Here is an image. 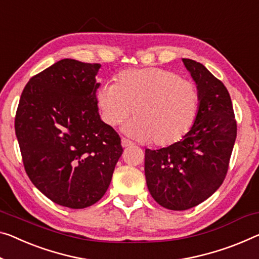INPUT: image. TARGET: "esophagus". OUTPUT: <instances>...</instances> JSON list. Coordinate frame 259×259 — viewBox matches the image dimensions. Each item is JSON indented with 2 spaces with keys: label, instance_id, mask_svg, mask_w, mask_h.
Segmentation results:
<instances>
[{
  "label": "esophagus",
  "instance_id": "esophagus-1",
  "mask_svg": "<svg viewBox=\"0 0 259 259\" xmlns=\"http://www.w3.org/2000/svg\"><path fill=\"white\" fill-rule=\"evenodd\" d=\"M121 146L124 147V148H126V147H131V146H133V142H132V141H130L128 139L122 138V139H121Z\"/></svg>",
  "mask_w": 259,
  "mask_h": 259
}]
</instances>
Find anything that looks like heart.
Wrapping results in <instances>:
<instances>
[{"label": "heart", "instance_id": "1", "mask_svg": "<svg viewBox=\"0 0 259 259\" xmlns=\"http://www.w3.org/2000/svg\"><path fill=\"white\" fill-rule=\"evenodd\" d=\"M200 101L196 83L157 67L126 69L113 85H103L96 94L99 114L107 126L122 124L132 112L134 119L125 132L157 147L172 146L188 135Z\"/></svg>", "mask_w": 259, "mask_h": 259}]
</instances>
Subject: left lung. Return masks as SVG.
<instances>
[{"label":"left lung","instance_id":"obj_1","mask_svg":"<svg viewBox=\"0 0 259 259\" xmlns=\"http://www.w3.org/2000/svg\"><path fill=\"white\" fill-rule=\"evenodd\" d=\"M200 91L196 124L180 142L145 150L147 186L155 201L172 210L192 208L224 183L237 134L229 93L194 60L183 59Z\"/></svg>","mask_w":259,"mask_h":259}]
</instances>
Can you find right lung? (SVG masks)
Returning a JSON list of instances; mask_svg holds the SVG:
<instances>
[{
	"label": "right lung",
	"instance_id": "add662e5",
	"mask_svg": "<svg viewBox=\"0 0 259 259\" xmlns=\"http://www.w3.org/2000/svg\"><path fill=\"white\" fill-rule=\"evenodd\" d=\"M99 63L63 59L30 78L15 117L24 169L55 204L85 208L104 196L122 154L99 118Z\"/></svg>",
	"mask_w": 259,
	"mask_h": 259
}]
</instances>
